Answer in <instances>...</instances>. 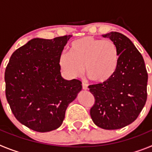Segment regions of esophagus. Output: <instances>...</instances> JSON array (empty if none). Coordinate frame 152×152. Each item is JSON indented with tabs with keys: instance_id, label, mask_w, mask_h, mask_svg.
<instances>
[{
	"instance_id": "1",
	"label": "esophagus",
	"mask_w": 152,
	"mask_h": 152,
	"mask_svg": "<svg viewBox=\"0 0 152 152\" xmlns=\"http://www.w3.org/2000/svg\"><path fill=\"white\" fill-rule=\"evenodd\" d=\"M82 88L84 90H88V84L86 82H84V81L82 82Z\"/></svg>"
}]
</instances>
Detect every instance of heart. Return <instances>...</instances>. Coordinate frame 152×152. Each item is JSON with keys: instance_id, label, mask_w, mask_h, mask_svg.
I'll return each instance as SVG.
<instances>
[{"instance_id": "obj_1", "label": "heart", "mask_w": 152, "mask_h": 152, "mask_svg": "<svg viewBox=\"0 0 152 152\" xmlns=\"http://www.w3.org/2000/svg\"><path fill=\"white\" fill-rule=\"evenodd\" d=\"M119 52L117 45L110 39L103 40L84 36L75 40L70 46V52L59 57V65L70 77H77L84 73L96 84L110 80L117 70Z\"/></svg>"}]
</instances>
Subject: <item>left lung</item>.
Returning <instances> with one entry per match:
<instances>
[{
    "label": "left lung",
    "mask_w": 152,
    "mask_h": 152,
    "mask_svg": "<svg viewBox=\"0 0 152 152\" xmlns=\"http://www.w3.org/2000/svg\"><path fill=\"white\" fill-rule=\"evenodd\" d=\"M102 36L117 45L119 65L109 81L89 86L95 99L90 114L100 128L118 129L135 121L144 107L148 73L143 57L128 37L117 32Z\"/></svg>",
    "instance_id": "1"
}]
</instances>
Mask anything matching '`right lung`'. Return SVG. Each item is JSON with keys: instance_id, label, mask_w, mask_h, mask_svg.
<instances>
[{"instance_id": "right-lung-1", "label": "right lung", "mask_w": 152, "mask_h": 152, "mask_svg": "<svg viewBox=\"0 0 152 152\" xmlns=\"http://www.w3.org/2000/svg\"><path fill=\"white\" fill-rule=\"evenodd\" d=\"M72 36L35 38L12 54L4 74L6 97L16 119L39 132L61 126L69 103L82 89L80 80L61 75L59 57Z\"/></svg>"}]
</instances>
